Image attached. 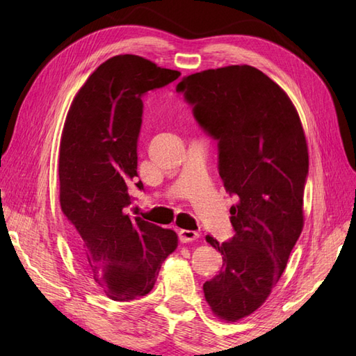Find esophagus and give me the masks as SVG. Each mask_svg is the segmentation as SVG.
Returning a JSON list of instances; mask_svg holds the SVG:
<instances>
[{
  "instance_id": "34e87169",
  "label": "esophagus",
  "mask_w": 356,
  "mask_h": 356,
  "mask_svg": "<svg viewBox=\"0 0 356 356\" xmlns=\"http://www.w3.org/2000/svg\"><path fill=\"white\" fill-rule=\"evenodd\" d=\"M178 236H179V241L182 243H187V242H193V241L199 239L200 234L197 232H193V230H179Z\"/></svg>"
}]
</instances>
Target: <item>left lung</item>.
I'll list each match as a JSON object with an SVG mask.
<instances>
[{"mask_svg":"<svg viewBox=\"0 0 356 356\" xmlns=\"http://www.w3.org/2000/svg\"><path fill=\"white\" fill-rule=\"evenodd\" d=\"M177 93L218 143L220 177L239 197L230 209L233 238L220 243L207 236L221 252L222 267L203 284L213 314L234 322L264 303L303 230L306 136L286 93L254 67L191 74Z\"/></svg>","mask_w":356,"mask_h":356,"instance_id":"obj_1","label":"left lung"}]
</instances>
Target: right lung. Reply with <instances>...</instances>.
Segmentation results:
<instances>
[{"instance_id":"add662e5","label":"right lung","mask_w":356,"mask_h":356,"mask_svg":"<svg viewBox=\"0 0 356 356\" xmlns=\"http://www.w3.org/2000/svg\"><path fill=\"white\" fill-rule=\"evenodd\" d=\"M181 75L135 55L95 70L75 95L60 138V208L81 264L115 301L148 294L178 236L127 213L138 177L143 96Z\"/></svg>"}]
</instances>
